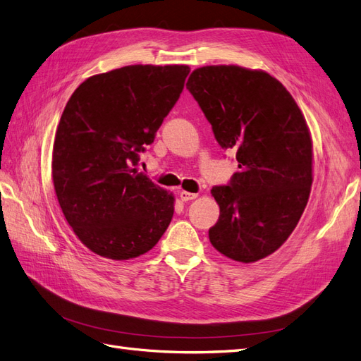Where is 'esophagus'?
I'll list each match as a JSON object with an SVG mask.
<instances>
[{
    "instance_id": "esophagus-1",
    "label": "esophagus",
    "mask_w": 361,
    "mask_h": 361,
    "mask_svg": "<svg viewBox=\"0 0 361 361\" xmlns=\"http://www.w3.org/2000/svg\"><path fill=\"white\" fill-rule=\"evenodd\" d=\"M197 195H199V194H195V192H190V191H180V200H182V202H190V200L197 199Z\"/></svg>"
}]
</instances>
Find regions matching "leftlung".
<instances>
[{
	"label": "left lung",
	"instance_id": "left-lung-1",
	"mask_svg": "<svg viewBox=\"0 0 361 361\" xmlns=\"http://www.w3.org/2000/svg\"><path fill=\"white\" fill-rule=\"evenodd\" d=\"M187 89L239 167L231 183L211 190L220 216L209 241L228 259L257 262L285 244L309 202V126L286 87L264 71L203 66Z\"/></svg>",
	"mask_w": 361,
	"mask_h": 361
}]
</instances>
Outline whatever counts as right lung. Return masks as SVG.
Listing matches in <instances>:
<instances>
[{"instance_id":"1","label":"right lung","mask_w":361,"mask_h":361,"mask_svg":"<svg viewBox=\"0 0 361 361\" xmlns=\"http://www.w3.org/2000/svg\"><path fill=\"white\" fill-rule=\"evenodd\" d=\"M190 73L185 64H133L80 84L61 114L52 182L80 241L113 260L145 255L167 231L174 195L138 171Z\"/></svg>"}]
</instances>
